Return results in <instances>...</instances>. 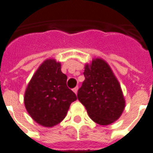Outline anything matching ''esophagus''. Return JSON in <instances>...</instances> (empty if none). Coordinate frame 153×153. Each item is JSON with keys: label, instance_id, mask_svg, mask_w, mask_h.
<instances>
[{"label": "esophagus", "instance_id": "1", "mask_svg": "<svg viewBox=\"0 0 153 153\" xmlns=\"http://www.w3.org/2000/svg\"><path fill=\"white\" fill-rule=\"evenodd\" d=\"M78 90H79V87H74V89H73V91H74L75 94H77V93H78Z\"/></svg>", "mask_w": 153, "mask_h": 153}]
</instances>
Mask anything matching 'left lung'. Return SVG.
Returning <instances> with one entry per match:
<instances>
[{
  "mask_svg": "<svg viewBox=\"0 0 153 153\" xmlns=\"http://www.w3.org/2000/svg\"><path fill=\"white\" fill-rule=\"evenodd\" d=\"M85 80L78 91V100L84 105L92 120L100 125L116 121L125 108L120 84L107 62L92 59L84 68Z\"/></svg>",
  "mask_w": 153,
  "mask_h": 153,
  "instance_id": "1",
  "label": "left lung"
}]
</instances>
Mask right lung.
Here are the masks:
<instances>
[{
  "label": "right lung",
  "mask_w": 153,
  "mask_h": 153,
  "mask_svg": "<svg viewBox=\"0 0 153 153\" xmlns=\"http://www.w3.org/2000/svg\"><path fill=\"white\" fill-rule=\"evenodd\" d=\"M66 79L61 63L53 58L45 60L33 74L25 91L24 103L36 123L51 128L66 117L71 102L77 100L66 86Z\"/></svg>",
  "instance_id": "right-lung-1"
}]
</instances>
